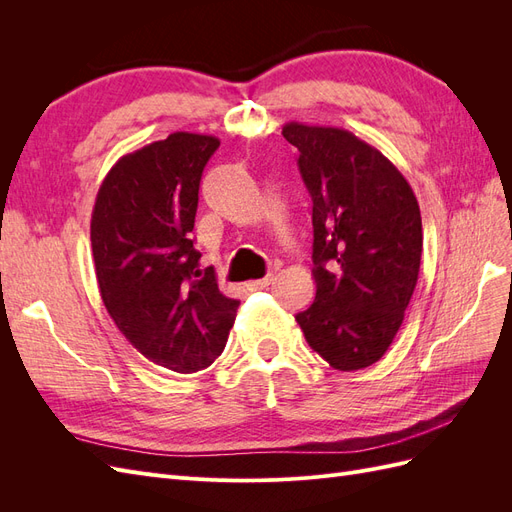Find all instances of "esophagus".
<instances>
[{
    "mask_svg": "<svg viewBox=\"0 0 512 512\" xmlns=\"http://www.w3.org/2000/svg\"><path fill=\"white\" fill-rule=\"evenodd\" d=\"M271 282H273V275H267V277H262V280L247 282V290H262V288H267Z\"/></svg>",
    "mask_w": 512,
    "mask_h": 512,
    "instance_id": "esophagus-1",
    "label": "esophagus"
}]
</instances>
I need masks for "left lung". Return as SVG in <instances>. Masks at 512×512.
<instances>
[{"instance_id":"8db88e82","label":"left lung","mask_w":512,"mask_h":512,"mask_svg":"<svg viewBox=\"0 0 512 512\" xmlns=\"http://www.w3.org/2000/svg\"><path fill=\"white\" fill-rule=\"evenodd\" d=\"M312 196L316 299L297 314L307 344L339 371L380 361L404 322L423 254L421 209L406 177L342 128L290 121Z\"/></svg>"}]
</instances>
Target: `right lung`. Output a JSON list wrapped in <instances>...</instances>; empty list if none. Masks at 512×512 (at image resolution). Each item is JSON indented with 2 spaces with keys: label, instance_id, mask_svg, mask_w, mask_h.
Returning <instances> with one entry per match:
<instances>
[{
  "label": "right lung",
  "instance_id": "add662e5",
  "mask_svg": "<svg viewBox=\"0 0 512 512\" xmlns=\"http://www.w3.org/2000/svg\"><path fill=\"white\" fill-rule=\"evenodd\" d=\"M215 136L175 132L115 162L91 213V252L106 312L153 365L209 367L235 324L237 299L200 269L192 230Z\"/></svg>",
  "mask_w": 512,
  "mask_h": 512
}]
</instances>
